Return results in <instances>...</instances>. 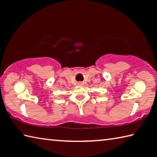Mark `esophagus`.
<instances>
[{"instance_id": "34e87169", "label": "esophagus", "mask_w": 157, "mask_h": 157, "mask_svg": "<svg viewBox=\"0 0 157 157\" xmlns=\"http://www.w3.org/2000/svg\"><path fill=\"white\" fill-rule=\"evenodd\" d=\"M78 84L79 85V86H82V85H84V83H83V82H78Z\"/></svg>"}]
</instances>
